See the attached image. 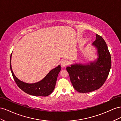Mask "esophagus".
I'll use <instances>...</instances> for the list:
<instances>
[{"label": "esophagus", "instance_id": "34e87169", "mask_svg": "<svg viewBox=\"0 0 121 121\" xmlns=\"http://www.w3.org/2000/svg\"><path fill=\"white\" fill-rule=\"evenodd\" d=\"M68 64V62L66 60H63L61 61V65L62 67H65Z\"/></svg>", "mask_w": 121, "mask_h": 121}]
</instances>
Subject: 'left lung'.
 <instances>
[{
  "instance_id": "8db88e82",
  "label": "left lung",
  "mask_w": 121,
  "mask_h": 121,
  "mask_svg": "<svg viewBox=\"0 0 121 121\" xmlns=\"http://www.w3.org/2000/svg\"><path fill=\"white\" fill-rule=\"evenodd\" d=\"M96 37L91 45L95 49L96 58L85 64L75 63L66 67L72 86L80 93L99 89L104 83L111 68V57L105 41L97 34Z\"/></svg>"
}]
</instances>
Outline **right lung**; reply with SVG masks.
<instances>
[{"mask_svg":"<svg viewBox=\"0 0 121 121\" xmlns=\"http://www.w3.org/2000/svg\"><path fill=\"white\" fill-rule=\"evenodd\" d=\"M12 56V53L10 57V68L13 79L22 90L29 95L36 96H47L52 93L56 85L58 74L61 69L60 65L52 69L40 81L34 83H27L20 80L13 73L11 64Z\"/></svg>","mask_w":121,"mask_h":121,"instance_id":"add662e5","label":"right lung"}]
</instances>
